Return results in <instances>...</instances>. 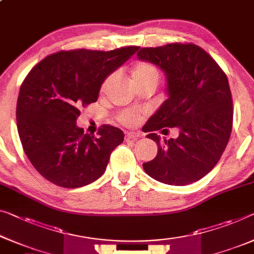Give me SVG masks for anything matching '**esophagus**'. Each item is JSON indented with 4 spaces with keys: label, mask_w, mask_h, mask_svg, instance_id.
<instances>
[{
    "label": "esophagus",
    "mask_w": 254,
    "mask_h": 254,
    "mask_svg": "<svg viewBox=\"0 0 254 254\" xmlns=\"http://www.w3.org/2000/svg\"><path fill=\"white\" fill-rule=\"evenodd\" d=\"M139 137H140V133H138V132L130 131L126 133V139H138Z\"/></svg>",
    "instance_id": "esophagus-1"
}]
</instances>
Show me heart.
Listing matches in <instances>:
<instances>
[{"label": "heart", "mask_w": 254, "mask_h": 254, "mask_svg": "<svg viewBox=\"0 0 254 254\" xmlns=\"http://www.w3.org/2000/svg\"><path fill=\"white\" fill-rule=\"evenodd\" d=\"M131 76L134 84L143 82H154L157 84L158 78H160V73H158V69L153 65V64L147 62H137L131 67ZM111 79L112 75L106 77L103 84H101V90L104 91L107 88ZM138 119L139 115L133 111H126L121 113L119 115L120 122L124 124V126H133V124L138 121Z\"/></svg>", "instance_id": "b5f03b06"}]
</instances>
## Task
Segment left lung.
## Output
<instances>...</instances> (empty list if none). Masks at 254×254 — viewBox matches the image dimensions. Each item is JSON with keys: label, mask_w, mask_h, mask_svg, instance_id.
Listing matches in <instances>:
<instances>
[{"label": "left lung", "mask_w": 254, "mask_h": 254, "mask_svg": "<svg viewBox=\"0 0 254 254\" xmlns=\"http://www.w3.org/2000/svg\"><path fill=\"white\" fill-rule=\"evenodd\" d=\"M143 62L161 67L168 96L145 124L147 138L157 143L154 160L143 163L153 179L185 186L206 176L220 160L233 128V99L228 78L215 60L198 45L170 43L142 48ZM177 127L180 137L162 143L153 132Z\"/></svg>", "instance_id": "left-lung-1"}]
</instances>
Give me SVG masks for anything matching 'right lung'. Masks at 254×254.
I'll use <instances>...</instances> for the list:
<instances>
[{"mask_svg": "<svg viewBox=\"0 0 254 254\" xmlns=\"http://www.w3.org/2000/svg\"><path fill=\"white\" fill-rule=\"evenodd\" d=\"M138 50L135 45L63 50L45 57L25 77L16 111L19 138L30 163L50 183L78 188L104 175L123 131L104 124L94 137L76 120L81 108L96 103L106 77Z\"/></svg>", "mask_w": 254, "mask_h": 254, "instance_id": "1", "label": "right lung"}]
</instances>
